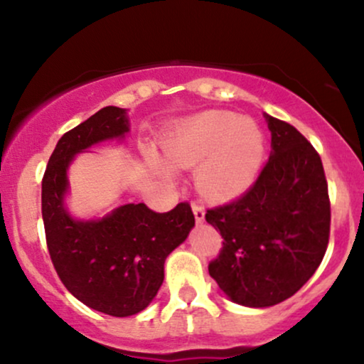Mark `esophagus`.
<instances>
[{
  "instance_id": "obj_1",
  "label": "esophagus",
  "mask_w": 364,
  "mask_h": 364,
  "mask_svg": "<svg viewBox=\"0 0 364 364\" xmlns=\"http://www.w3.org/2000/svg\"><path fill=\"white\" fill-rule=\"evenodd\" d=\"M191 210H193L196 223L202 224L203 220H205V210H203V207L200 205V203H196V202L191 203Z\"/></svg>"
}]
</instances>
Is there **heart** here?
<instances>
[{"label":"heart","instance_id":"1","mask_svg":"<svg viewBox=\"0 0 364 364\" xmlns=\"http://www.w3.org/2000/svg\"><path fill=\"white\" fill-rule=\"evenodd\" d=\"M265 133L235 112L208 111L183 121L162 144L173 168H195L196 185L217 200L235 198L257 181L265 159Z\"/></svg>","mask_w":364,"mask_h":364}]
</instances>
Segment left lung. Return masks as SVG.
I'll list each match as a JSON object with an SVG mask.
<instances>
[{"instance_id": "8db88e82", "label": "left lung", "mask_w": 364, "mask_h": 364, "mask_svg": "<svg viewBox=\"0 0 364 364\" xmlns=\"http://www.w3.org/2000/svg\"><path fill=\"white\" fill-rule=\"evenodd\" d=\"M272 152L250 190L205 219L223 250L208 274L231 301L267 308L291 298L315 274L330 235L321 159L294 127L265 114Z\"/></svg>"}]
</instances>
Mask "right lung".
Listing matches in <instances>:
<instances>
[{"mask_svg":"<svg viewBox=\"0 0 364 364\" xmlns=\"http://www.w3.org/2000/svg\"><path fill=\"white\" fill-rule=\"evenodd\" d=\"M127 109L102 107L66 132L56 144L43 178L46 243L61 282L78 301L111 316L136 315L156 298L164 262L195 225L190 203L159 214L145 203H127L102 219L78 220L68 214L66 171L92 145L124 139Z\"/></svg>","mask_w":364,"mask_h":364,"instance_id":"right-lung-1","label":"right lung"}]
</instances>
